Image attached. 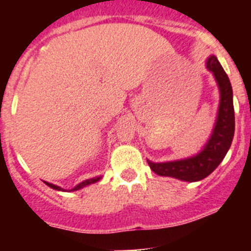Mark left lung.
Here are the masks:
<instances>
[{"label": "left lung", "mask_w": 251, "mask_h": 251, "mask_svg": "<svg viewBox=\"0 0 251 251\" xmlns=\"http://www.w3.org/2000/svg\"><path fill=\"white\" fill-rule=\"evenodd\" d=\"M206 68L214 74L220 89V105L211 137L203 150L194 157L163 163H153L148 161L151 170L159 176L175 177L187 182L200 181L214 172L215 168L225 158L231 146L235 132L231 83L216 56L208 57Z\"/></svg>", "instance_id": "left-lung-1"}]
</instances>
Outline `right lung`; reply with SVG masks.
I'll return each instance as SVG.
<instances>
[{
  "instance_id": "add662e5",
  "label": "right lung",
  "mask_w": 251,
  "mask_h": 251,
  "mask_svg": "<svg viewBox=\"0 0 251 251\" xmlns=\"http://www.w3.org/2000/svg\"><path fill=\"white\" fill-rule=\"evenodd\" d=\"M99 179H100V177H95V178L85 179V181H83V182H80V183H79V185H76V186H75V187L73 188L72 191H76V190H79V188H83V187H85V186L90 185V183L98 182ZM45 183H46V185L49 186V187L54 188V190H57V191H65V190H63V188H61V187H59V186H55V185H52V183H49V182H45Z\"/></svg>"
}]
</instances>
